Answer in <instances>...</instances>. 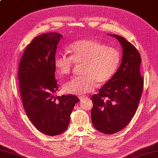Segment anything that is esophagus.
<instances>
[{"label":"esophagus","instance_id":"obj_1","mask_svg":"<svg viewBox=\"0 0 158 158\" xmlns=\"http://www.w3.org/2000/svg\"><path fill=\"white\" fill-rule=\"evenodd\" d=\"M79 98H80V100H82L83 98H87V96H80V97H79Z\"/></svg>","mask_w":158,"mask_h":158}]
</instances>
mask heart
<instances>
[{"mask_svg": "<svg viewBox=\"0 0 158 158\" xmlns=\"http://www.w3.org/2000/svg\"><path fill=\"white\" fill-rule=\"evenodd\" d=\"M70 55L59 53L55 66L60 76L69 75L76 65H81V77H75L64 85V90L72 94L92 92L96 83L106 84L115 75L121 60L118 50L93 39H81L70 44Z\"/></svg>", "mask_w": 158, "mask_h": 158, "instance_id": "b5f03b06", "label": "heart"}]
</instances>
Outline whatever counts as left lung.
Masks as SVG:
<instances>
[{
    "mask_svg": "<svg viewBox=\"0 0 158 158\" xmlns=\"http://www.w3.org/2000/svg\"><path fill=\"white\" fill-rule=\"evenodd\" d=\"M114 36L123 49L121 64L113 78L93 94L91 119L94 127L103 134H113L122 130L136 112L143 89V77L138 50L124 38Z\"/></svg>",
    "mask_w": 158,
    "mask_h": 158,
    "instance_id": "8db88e82",
    "label": "left lung"
}]
</instances>
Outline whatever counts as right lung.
<instances>
[{
  "mask_svg": "<svg viewBox=\"0 0 158 158\" xmlns=\"http://www.w3.org/2000/svg\"><path fill=\"white\" fill-rule=\"evenodd\" d=\"M61 38V34L53 32L36 37L24 49L18 67L24 110L35 128L51 136L66 130L74 106L79 101L73 94H55L59 87L55 58Z\"/></svg>",
  "mask_w": 158,
  "mask_h": 158,
  "instance_id": "right-lung-1",
  "label": "right lung"
}]
</instances>
